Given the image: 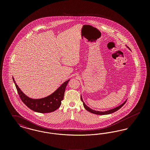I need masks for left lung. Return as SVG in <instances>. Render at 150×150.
I'll return each instance as SVG.
<instances>
[{"instance_id":"8db88e82","label":"left lung","mask_w":150,"mask_h":150,"mask_svg":"<svg viewBox=\"0 0 150 150\" xmlns=\"http://www.w3.org/2000/svg\"><path fill=\"white\" fill-rule=\"evenodd\" d=\"M129 48V47H128ZM130 50V49H129ZM81 101L83 102V106H84V108H86V110H87V111H88L89 112H91V113H93V114H97V115H108V114H112V113H113V112H114L115 111H117L118 110H119L120 108H121L125 103H126V102H127V100H126L125 102H124V103H122L121 105H120L119 106H117V107H115L114 108H112V109H111V110H107V111H96V110H94L93 109H92V108H89V107H88V106H87L86 105V104H85V103L84 102V101H83V98H82V97H81Z\"/></svg>"}]
</instances>
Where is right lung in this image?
Wrapping results in <instances>:
<instances>
[{"instance_id": "obj_1", "label": "right lung", "mask_w": 150, "mask_h": 150, "mask_svg": "<svg viewBox=\"0 0 150 150\" xmlns=\"http://www.w3.org/2000/svg\"><path fill=\"white\" fill-rule=\"evenodd\" d=\"M17 92L22 101L30 108L39 113H49L56 110L60 107L61 100L64 97L66 87L70 80L64 82L57 90L50 96L40 99H33L26 96L16 84L13 77H12Z\"/></svg>"}]
</instances>
